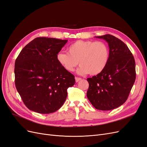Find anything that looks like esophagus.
<instances>
[{"label":"esophagus","instance_id":"34e87169","mask_svg":"<svg viewBox=\"0 0 147 147\" xmlns=\"http://www.w3.org/2000/svg\"><path fill=\"white\" fill-rule=\"evenodd\" d=\"M82 78H79V77H75V82H78L80 80H81Z\"/></svg>","mask_w":147,"mask_h":147}]
</instances>
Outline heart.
<instances>
[{
	"mask_svg": "<svg viewBox=\"0 0 147 147\" xmlns=\"http://www.w3.org/2000/svg\"><path fill=\"white\" fill-rule=\"evenodd\" d=\"M110 57L108 45L103 42L78 40L69 47L68 53L56 55L58 63L67 72H73L78 63L77 72L91 75L100 74L107 65Z\"/></svg>",
	"mask_w": 147,
	"mask_h": 147,
	"instance_id": "heart-1",
	"label": "heart"
}]
</instances>
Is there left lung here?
Returning a JSON list of instances; mask_svg holds the SVG:
<instances>
[{
	"label": "left lung",
	"mask_w": 147,
	"mask_h": 147,
	"mask_svg": "<svg viewBox=\"0 0 147 147\" xmlns=\"http://www.w3.org/2000/svg\"><path fill=\"white\" fill-rule=\"evenodd\" d=\"M96 37L108 43L109 61L102 72L87 78L86 95L96 109L110 110L126 101L136 80V63L129 49L121 40L110 34Z\"/></svg>",
	"instance_id": "8db88e82"
}]
</instances>
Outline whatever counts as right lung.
<instances>
[{"mask_svg": "<svg viewBox=\"0 0 147 147\" xmlns=\"http://www.w3.org/2000/svg\"><path fill=\"white\" fill-rule=\"evenodd\" d=\"M67 40L37 37L26 45L15 64V82L24 104L34 112L48 114L63 105L73 74L57 62L56 55Z\"/></svg>", "mask_w": 147, "mask_h": 147, "instance_id": "1", "label": "right lung"}]
</instances>
